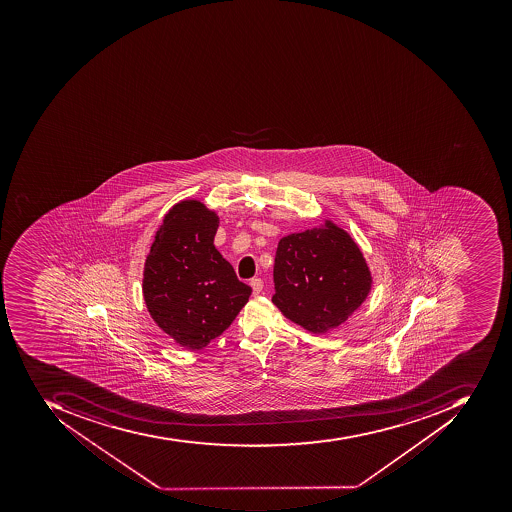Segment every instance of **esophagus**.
I'll return each mask as SVG.
<instances>
[{
  "label": "esophagus",
  "mask_w": 512,
  "mask_h": 512,
  "mask_svg": "<svg viewBox=\"0 0 512 512\" xmlns=\"http://www.w3.org/2000/svg\"><path fill=\"white\" fill-rule=\"evenodd\" d=\"M251 287H252V293L257 296V294L261 293V290H263V280L261 279H252L251 280Z\"/></svg>",
  "instance_id": "esophagus-1"
}]
</instances>
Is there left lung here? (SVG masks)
<instances>
[{
  "instance_id": "obj_1",
  "label": "left lung",
  "mask_w": 512,
  "mask_h": 512,
  "mask_svg": "<svg viewBox=\"0 0 512 512\" xmlns=\"http://www.w3.org/2000/svg\"><path fill=\"white\" fill-rule=\"evenodd\" d=\"M272 302L313 334L341 326L367 301L373 274L346 230L330 219L279 241Z\"/></svg>"
}]
</instances>
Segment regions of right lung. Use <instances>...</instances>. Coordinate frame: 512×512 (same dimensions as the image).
I'll return each instance as SVG.
<instances>
[{
  "mask_svg": "<svg viewBox=\"0 0 512 512\" xmlns=\"http://www.w3.org/2000/svg\"><path fill=\"white\" fill-rule=\"evenodd\" d=\"M218 213L197 199L164 214L145 257L142 294L156 326L189 351L224 332L251 296L214 246Z\"/></svg>",
  "mask_w": 512,
  "mask_h": 512,
  "instance_id": "obj_1",
  "label": "right lung"
}]
</instances>
